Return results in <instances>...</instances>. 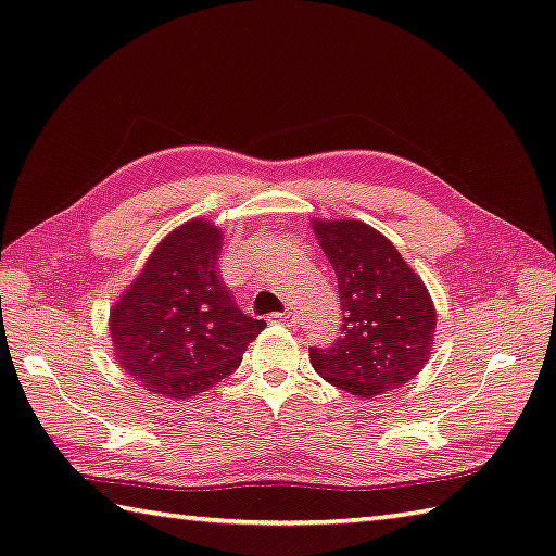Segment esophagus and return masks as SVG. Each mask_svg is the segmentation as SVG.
<instances>
[{"mask_svg":"<svg viewBox=\"0 0 556 556\" xmlns=\"http://www.w3.org/2000/svg\"><path fill=\"white\" fill-rule=\"evenodd\" d=\"M268 321H270V324H280V327H295V317H292L290 312H278V314H270Z\"/></svg>","mask_w":556,"mask_h":556,"instance_id":"esophagus-1","label":"esophagus"}]
</instances>
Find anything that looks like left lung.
Instances as JSON below:
<instances>
[{
  "label": "left lung",
  "mask_w": 556,
  "mask_h": 556,
  "mask_svg": "<svg viewBox=\"0 0 556 556\" xmlns=\"http://www.w3.org/2000/svg\"><path fill=\"white\" fill-rule=\"evenodd\" d=\"M337 274L343 309L331 349H309L324 380L372 400L424 370L435 337V305L426 282L396 247L361 219H312Z\"/></svg>",
  "instance_id": "left-lung-1"
}]
</instances>
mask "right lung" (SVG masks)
<instances>
[{"label":"right lung","instance_id":"obj_1","mask_svg":"<svg viewBox=\"0 0 556 556\" xmlns=\"http://www.w3.org/2000/svg\"><path fill=\"white\" fill-rule=\"evenodd\" d=\"M223 229L188 219L150 254L109 317L113 355L142 390L193 400L237 370L266 329L247 317L219 278Z\"/></svg>","mask_w":556,"mask_h":556}]
</instances>
